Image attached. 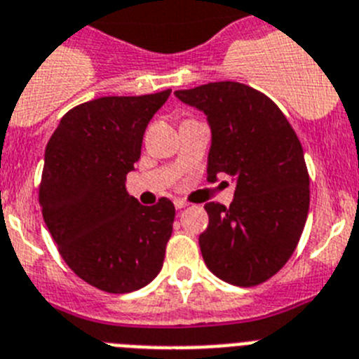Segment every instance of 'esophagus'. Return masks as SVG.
Segmentation results:
<instances>
[{
	"mask_svg": "<svg viewBox=\"0 0 359 359\" xmlns=\"http://www.w3.org/2000/svg\"><path fill=\"white\" fill-rule=\"evenodd\" d=\"M174 207H176V210L185 209V207H187V201H183V200H176V201H174Z\"/></svg>",
	"mask_w": 359,
	"mask_h": 359,
	"instance_id": "34e87169",
	"label": "esophagus"
}]
</instances>
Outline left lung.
Instances as JSON below:
<instances>
[{
	"mask_svg": "<svg viewBox=\"0 0 359 359\" xmlns=\"http://www.w3.org/2000/svg\"><path fill=\"white\" fill-rule=\"evenodd\" d=\"M174 94L207 116V180L226 174L236 183L231 207L205 205V265L231 285L263 283L289 262L307 222L311 191L302 143L274 101L249 85L217 81Z\"/></svg>",
	"mask_w": 359,
	"mask_h": 359,
	"instance_id": "8db88e82",
	"label": "left lung"
}]
</instances>
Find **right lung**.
<instances>
[{
  "mask_svg": "<svg viewBox=\"0 0 359 359\" xmlns=\"http://www.w3.org/2000/svg\"><path fill=\"white\" fill-rule=\"evenodd\" d=\"M170 88L107 96L69 110L45 149L39 205L61 258L100 290L142 289L163 267L176 210L161 198L145 207L125 189L143 134Z\"/></svg>",
  "mask_w": 359,
  "mask_h": 359,
  "instance_id": "right-lung-1",
  "label": "right lung"
}]
</instances>
